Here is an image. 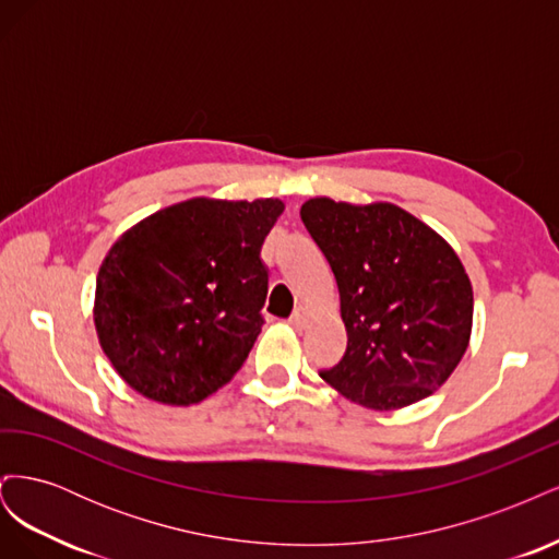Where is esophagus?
I'll return each mask as SVG.
<instances>
[{"mask_svg": "<svg viewBox=\"0 0 559 559\" xmlns=\"http://www.w3.org/2000/svg\"><path fill=\"white\" fill-rule=\"evenodd\" d=\"M308 321H310V310L302 308V306H298V308L294 310V314L289 317V324H292L294 329H306Z\"/></svg>", "mask_w": 559, "mask_h": 559, "instance_id": "34e87169", "label": "esophagus"}]
</instances>
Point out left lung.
Returning <instances> with one entry per match:
<instances>
[{
  "label": "left lung",
  "instance_id": "1",
  "mask_svg": "<svg viewBox=\"0 0 559 559\" xmlns=\"http://www.w3.org/2000/svg\"><path fill=\"white\" fill-rule=\"evenodd\" d=\"M300 218L333 270L347 329L343 359L319 376L373 411L431 396L471 337L473 292L452 247L389 202L312 198Z\"/></svg>",
  "mask_w": 559,
  "mask_h": 559
}]
</instances>
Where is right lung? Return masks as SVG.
<instances>
[{
  "instance_id": "right-lung-1",
  "label": "right lung",
  "mask_w": 559,
  "mask_h": 559,
  "mask_svg": "<svg viewBox=\"0 0 559 559\" xmlns=\"http://www.w3.org/2000/svg\"><path fill=\"white\" fill-rule=\"evenodd\" d=\"M282 210L193 198L118 238L97 273L95 329L134 392L191 405L238 373L265 321L261 247Z\"/></svg>"
}]
</instances>
